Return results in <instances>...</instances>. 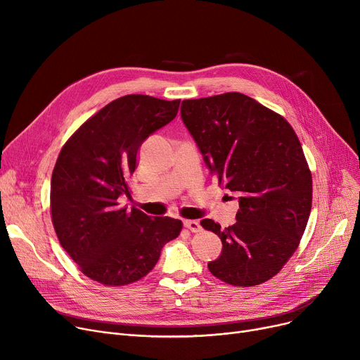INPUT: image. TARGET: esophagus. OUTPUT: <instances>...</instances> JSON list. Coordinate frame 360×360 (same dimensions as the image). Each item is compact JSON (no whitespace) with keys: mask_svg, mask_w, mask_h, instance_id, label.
Listing matches in <instances>:
<instances>
[{"mask_svg":"<svg viewBox=\"0 0 360 360\" xmlns=\"http://www.w3.org/2000/svg\"><path fill=\"white\" fill-rule=\"evenodd\" d=\"M184 226L188 231H191L194 233L201 232V224L197 220H184Z\"/></svg>","mask_w":360,"mask_h":360,"instance_id":"34e87169","label":"esophagus"}]
</instances>
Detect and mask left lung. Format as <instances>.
I'll use <instances>...</instances> for the list:
<instances>
[{
	"mask_svg": "<svg viewBox=\"0 0 360 360\" xmlns=\"http://www.w3.org/2000/svg\"><path fill=\"white\" fill-rule=\"evenodd\" d=\"M181 115L210 174L239 198L229 228L201 220L223 243L209 270L232 286L261 285L297 250L311 213L312 175L296 132L238 91L182 101Z\"/></svg>",
	"mask_w": 360,
	"mask_h": 360,
	"instance_id": "8db88e82",
	"label": "left lung"
}]
</instances>
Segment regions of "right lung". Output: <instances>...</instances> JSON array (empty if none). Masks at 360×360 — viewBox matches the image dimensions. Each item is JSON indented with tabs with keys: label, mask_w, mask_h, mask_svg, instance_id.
<instances>
[{
	"label": "right lung",
	"mask_w": 360,
	"mask_h": 360,
	"mask_svg": "<svg viewBox=\"0 0 360 360\" xmlns=\"http://www.w3.org/2000/svg\"><path fill=\"white\" fill-rule=\"evenodd\" d=\"M179 99L127 94L82 124L63 146L51 178V217L61 247L89 278L127 286L155 269L182 221L121 207L141 143L172 121Z\"/></svg>",
	"instance_id": "1"
}]
</instances>
